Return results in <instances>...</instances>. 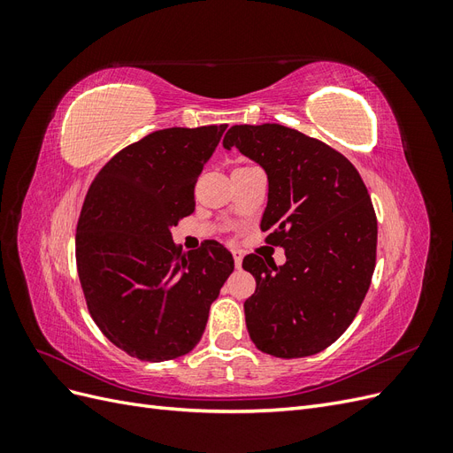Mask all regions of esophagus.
<instances>
[{"label":"esophagus","instance_id":"34e87169","mask_svg":"<svg viewBox=\"0 0 453 453\" xmlns=\"http://www.w3.org/2000/svg\"><path fill=\"white\" fill-rule=\"evenodd\" d=\"M232 257H234V265L236 268L242 266V260H243V253L240 250H232Z\"/></svg>","mask_w":453,"mask_h":453}]
</instances>
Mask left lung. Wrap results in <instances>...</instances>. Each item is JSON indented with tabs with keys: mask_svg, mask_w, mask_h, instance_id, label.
<instances>
[{
	"mask_svg": "<svg viewBox=\"0 0 453 453\" xmlns=\"http://www.w3.org/2000/svg\"><path fill=\"white\" fill-rule=\"evenodd\" d=\"M223 147L266 172L260 228L287 258H243L257 281L243 303L250 336L273 357L319 353L351 325L372 280L378 223L368 190L344 155L281 125H236Z\"/></svg>",
	"mask_w": 453,
	"mask_h": 453,
	"instance_id": "8db88e82",
	"label": "left lung"
}]
</instances>
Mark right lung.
Segmentation results:
<instances>
[{
    "label": "right lung",
    "instance_id": "add662e5",
    "mask_svg": "<svg viewBox=\"0 0 453 453\" xmlns=\"http://www.w3.org/2000/svg\"><path fill=\"white\" fill-rule=\"evenodd\" d=\"M226 125L166 128L117 153L94 177L75 257L94 323L149 363L193 349L234 258L210 240L181 251L172 228L195 211V185Z\"/></svg>",
    "mask_w": 453,
    "mask_h": 453
}]
</instances>
